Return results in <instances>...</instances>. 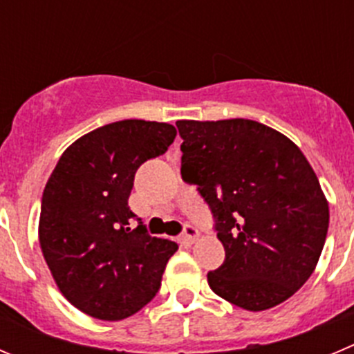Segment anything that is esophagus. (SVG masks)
Wrapping results in <instances>:
<instances>
[{
	"label": "esophagus",
	"mask_w": 354,
	"mask_h": 354,
	"mask_svg": "<svg viewBox=\"0 0 354 354\" xmlns=\"http://www.w3.org/2000/svg\"><path fill=\"white\" fill-rule=\"evenodd\" d=\"M200 233H198V227L193 224H184V230H183V238L186 243H194L198 240Z\"/></svg>",
	"instance_id": "obj_1"
}]
</instances>
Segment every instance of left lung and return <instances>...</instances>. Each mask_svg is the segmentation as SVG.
<instances>
[{"label": "left lung", "instance_id": "left-lung-1", "mask_svg": "<svg viewBox=\"0 0 354 354\" xmlns=\"http://www.w3.org/2000/svg\"><path fill=\"white\" fill-rule=\"evenodd\" d=\"M180 175L215 221L225 259L207 274L218 297L247 311L287 301L315 271L328 203L304 154L252 120L177 121Z\"/></svg>", "mask_w": 354, "mask_h": 354}]
</instances>
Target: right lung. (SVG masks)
Listing matches in <instances>:
<instances>
[{"label": "right lung", "mask_w": 354, "mask_h": 354, "mask_svg": "<svg viewBox=\"0 0 354 354\" xmlns=\"http://www.w3.org/2000/svg\"><path fill=\"white\" fill-rule=\"evenodd\" d=\"M175 136V127L158 121L104 124L64 151L46 183L43 257L64 297L93 318L118 322L142 309L179 248L149 236L129 207L136 171L167 153Z\"/></svg>", "instance_id": "obj_1"}]
</instances>
